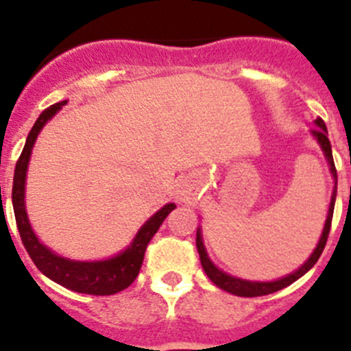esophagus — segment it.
<instances>
[{"mask_svg": "<svg viewBox=\"0 0 351 351\" xmlns=\"http://www.w3.org/2000/svg\"><path fill=\"white\" fill-rule=\"evenodd\" d=\"M178 199L182 202H186V204H194L199 199L197 189H195V186H183L178 194Z\"/></svg>", "mask_w": 351, "mask_h": 351, "instance_id": "obj_1", "label": "esophagus"}]
</instances>
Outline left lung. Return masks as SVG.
I'll use <instances>...</instances> for the list:
<instances>
[{"instance_id": "8db88e82", "label": "left lung", "mask_w": 351, "mask_h": 351, "mask_svg": "<svg viewBox=\"0 0 351 351\" xmlns=\"http://www.w3.org/2000/svg\"><path fill=\"white\" fill-rule=\"evenodd\" d=\"M312 136L317 140V143L322 149L324 156H326L327 162H329V169L330 175H332L334 180V189H332V195H330V204H329V211H327V218L326 223H324V230L320 234L319 244L313 250V253L310 254V258L301 265L298 270H294L293 274L286 275V277H280L277 280H270V282H258V280H245V279H239V277H234V275L227 274V271L220 270V268L216 267L215 263L211 261V258L208 256V251H206V245L202 242V232L201 227L197 228V237H195V244H197V251H199V258H201V265L204 268L206 275H208L211 282L215 286H218L220 289L227 291V293L235 294V296H244V298H254V296H265V294H271L275 291H280L284 287L291 286L293 282H296L300 277H303L313 265L319 261L320 254H322L324 247H326L327 237H329V230H330V221H332V213H334V202H336V192H338V173H336V166H334V159H332V150H330V142L327 138V128L326 123H324L320 117L315 119V128L312 131Z\"/></svg>"}]
</instances>
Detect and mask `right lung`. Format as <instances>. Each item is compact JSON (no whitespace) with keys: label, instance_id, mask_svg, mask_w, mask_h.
<instances>
[{"label":"right lung","instance_id":"add662e5","mask_svg":"<svg viewBox=\"0 0 351 351\" xmlns=\"http://www.w3.org/2000/svg\"><path fill=\"white\" fill-rule=\"evenodd\" d=\"M67 104V100L53 104L48 109L39 114L38 121L34 123L32 130L29 131L27 140H25L24 150L15 166V175H13V189H12V202L13 211H15V221H17L19 234H21L22 244L29 253L31 260L41 274H45L48 279L60 286L67 287L71 291L83 294H95V296H109L119 291L126 289L136 279L140 268H142L145 250L150 239L156 235L166 216L176 208L173 202L162 206L156 215H152L145 223L136 232L135 239L131 241L126 250L119 254L107 260L98 261H77L69 260V258L58 256L57 253L47 247L38 239L31 227V221L25 211V178H27L29 159H31L32 147L43 126Z\"/></svg>","mask_w":351,"mask_h":351}]
</instances>
